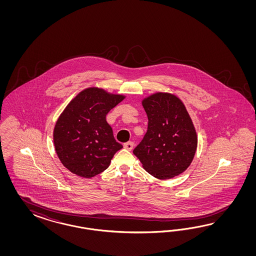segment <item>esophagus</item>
Masks as SVG:
<instances>
[{
    "instance_id": "obj_1",
    "label": "esophagus",
    "mask_w": 256,
    "mask_h": 256,
    "mask_svg": "<svg viewBox=\"0 0 256 256\" xmlns=\"http://www.w3.org/2000/svg\"><path fill=\"white\" fill-rule=\"evenodd\" d=\"M134 146V144L132 142H126L124 144V148H126V150H132V148Z\"/></svg>"
}]
</instances>
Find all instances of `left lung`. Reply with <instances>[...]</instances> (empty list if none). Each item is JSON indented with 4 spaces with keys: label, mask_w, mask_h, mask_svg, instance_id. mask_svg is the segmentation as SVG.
Listing matches in <instances>:
<instances>
[{
    "label": "left lung",
    "mask_w": 256,
    "mask_h": 256,
    "mask_svg": "<svg viewBox=\"0 0 256 256\" xmlns=\"http://www.w3.org/2000/svg\"><path fill=\"white\" fill-rule=\"evenodd\" d=\"M148 132L133 154L156 178L170 179L190 165L197 135L183 102L174 94L156 93L142 100Z\"/></svg>",
    "instance_id": "8db88e82"
}]
</instances>
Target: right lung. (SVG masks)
Returning a JSON list of instances; mask_svg holds the SVG:
<instances>
[{
	"instance_id": "right-lung-1",
	"label": "right lung",
	"mask_w": 256,
	"mask_h": 256,
	"mask_svg": "<svg viewBox=\"0 0 256 256\" xmlns=\"http://www.w3.org/2000/svg\"><path fill=\"white\" fill-rule=\"evenodd\" d=\"M91 87L70 101L55 124V150L62 165L78 176L91 178L106 170L123 146L106 121L108 112L124 100Z\"/></svg>"
}]
</instances>
